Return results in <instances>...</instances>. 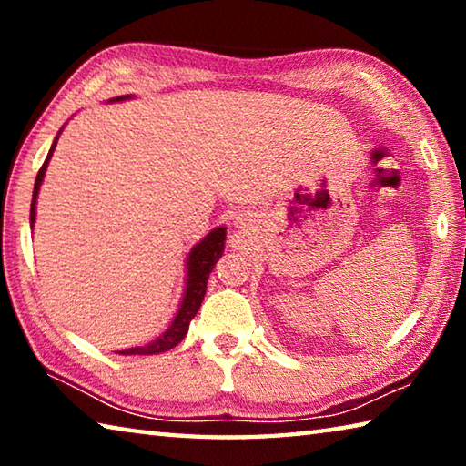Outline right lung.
<instances>
[{
	"label": "right lung",
	"mask_w": 466,
	"mask_h": 466,
	"mask_svg": "<svg viewBox=\"0 0 466 466\" xmlns=\"http://www.w3.org/2000/svg\"><path fill=\"white\" fill-rule=\"evenodd\" d=\"M133 94H125V96H115L110 98L108 102H123V100H131ZM66 127V125H63ZM63 127L59 129L57 137L53 139L49 154L45 157V164L38 170L36 180H35V191H33V203H30V228H35L36 222V199H38V191H41L43 178L46 167H49L51 156L55 152V146H57V139L61 136ZM224 244H226V226H218L211 230L205 238H201L195 247L188 250L187 261H185V289H183V298H180L178 310L175 314V319L168 325V329L164 330L160 337L152 339L149 343L144 345H136V347H127V350H121L116 353L121 356H156V353H164L177 347L180 341H183L188 325L195 319V314L199 312L205 289H208V279L209 273L214 271L216 263L222 258L224 255Z\"/></svg>",
	"instance_id": "obj_1"
}]
</instances>
